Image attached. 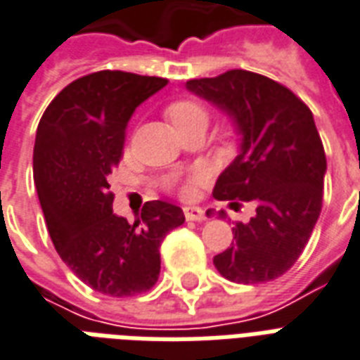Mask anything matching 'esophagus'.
Returning a JSON list of instances; mask_svg holds the SVG:
<instances>
[{
	"mask_svg": "<svg viewBox=\"0 0 360 360\" xmlns=\"http://www.w3.org/2000/svg\"><path fill=\"white\" fill-rule=\"evenodd\" d=\"M184 216H186V220L191 221L207 220V214H205V210L201 207H184Z\"/></svg>",
	"mask_w": 360,
	"mask_h": 360,
	"instance_id": "esophagus-1",
	"label": "esophagus"
}]
</instances>
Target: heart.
<instances>
[{
	"label": "heart",
	"mask_w": 360,
	"mask_h": 360,
	"mask_svg": "<svg viewBox=\"0 0 360 360\" xmlns=\"http://www.w3.org/2000/svg\"><path fill=\"white\" fill-rule=\"evenodd\" d=\"M167 117L174 125L176 131L191 129V127H207L209 123V110L207 106L195 98H180L170 102L167 106ZM201 170H191L188 176H170L165 186L178 195L188 197L197 184L201 182Z\"/></svg>",
	"instance_id": "b5f03b06"
}]
</instances>
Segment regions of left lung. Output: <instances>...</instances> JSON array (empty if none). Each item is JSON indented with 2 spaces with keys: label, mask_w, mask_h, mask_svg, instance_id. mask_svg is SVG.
I'll use <instances>...</instances> for the list:
<instances>
[{
  "label": "left lung",
  "mask_w": 360,
  "mask_h": 360,
  "mask_svg": "<svg viewBox=\"0 0 360 360\" xmlns=\"http://www.w3.org/2000/svg\"><path fill=\"white\" fill-rule=\"evenodd\" d=\"M186 87L228 113L243 136L212 195L231 209L256 205L250 221L235 224V243L214 256L216 269L241 285L277 279L304 252L323 207L326 155L311 110L285 85L247 70Z\"/></svg>",
  "instance_id": "1"
}]
</instances>
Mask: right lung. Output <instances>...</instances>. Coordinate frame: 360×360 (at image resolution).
I'll list each match as a JSON object with an SVG mask.
<instances>
[{"label":"right lung","mask_w":360,"mask_h":360,"mask_svg":"<svg viewBox=\"0 0 360 360\" xmlns=\"http://www.w3.org/2000/svg\"><path fill=\"white\" fill-rule=\"evenodd\" d=\"M167 83L119 70L83 75L56 94L37 125L34 180L53 245L85 285L113 298L158 283L159 247L186 220L176 205L148 201L129 224L113 214L108 182L132 112Z\"/></svg>","instance_id":"add662e5"}]
</instances>
